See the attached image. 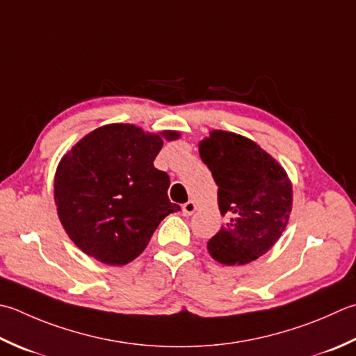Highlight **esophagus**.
<instances>
[{"label":"esophagus","instance_id":"34e87169","mask_svg":"<svg viewBox=\"0 0 356 356\" xmlns=\"http://www.w3.org/2000/svg\"><path fill=\"white\" fill-rule=\"evenodd\" d=\"M196 204H194L193 200H188L186 204H184L182 205V213H184V216H191L194 211H196Z\"/></svg>","mask_w":356,"mask_h":356}]
</instances>
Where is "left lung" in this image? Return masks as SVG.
<instances>
[{
    "instance_id": "1",
    "label": "left lung",
    "mask_w": 356,
    "mask_h": 356,
    "mask_svg": "<svg viewBox=\"0 0 356 356\" xmlns=\"http://www.w3.org/2000/svg\"><path fill=\"white\" fill-rule=\"evenodd\" d=\"M199 154L219 186L220 214L227 216L208 252L224 266L257 259L287 227L293 199L287 174L259 145L233 132L211 131L199 142Z\"/></svg>"
}]
</instances>
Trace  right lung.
Listing matches in <instances>:
<instances>
[{
  "label": "right lung",
  "mask_w": 356,
  "mask_h": 356,
  "mask_svg": "<svg viewBox=\"0 0 356 356\" xmlns=\"http://www.w3.org/2000/svg\"><path fill=\"white\" fill-rule=\"evenodd\" d=\"M162 136L179 137L174 131ZM162 146V137L134 124H106L61 159L55 205L81 252L109 266H124L143 252L165 216L180 211L168 199V174L154 168Z\"/></svg>",
  "instance_id": "1"
}]
</instances>
